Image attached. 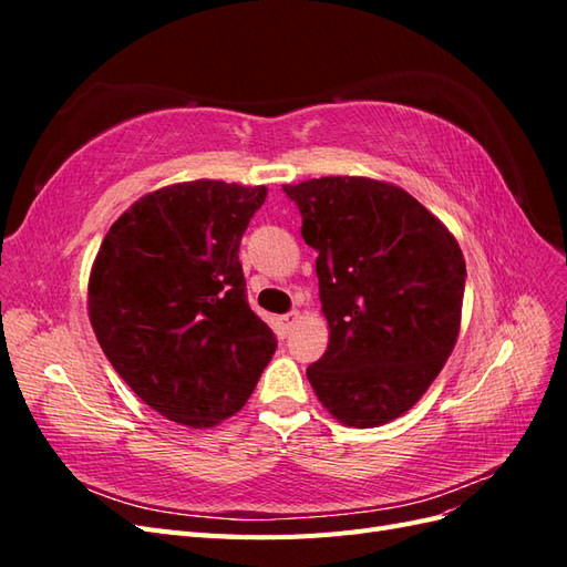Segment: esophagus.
Segmentation results:
<instances>
[{"label":"esophagus","instance_id":"1","mask_svg":"<svg viewBox=\"0 0 567 567\" xmlns=\"http://www.w3.org/2000/svg\"><path fill=\"white\" fill-rule=\"evenodd\" d=\"M298 319H300V315H298L296 310H290L288 315H281V317H279V329H281V333H288L290 329H293Z\"/></svg>","mask_w":567,"mask_h":567}]
</instances>
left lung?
<instances>
[{
	"label": "left lung",
	"instance_id": "obj_1",
	"mask_svg": "<svg viewBox=\"0 0 567 567\" xmlns=\"http://www.w3.org/2000/svg\"><path fill=\"white\" fill-rule=\"evenodd\" d=\"M317 257L331 338L307 367L319 402L354 427L414 406L454 350L466 262L440 219L400 186L367 177L284 184Z\"/></svg>",
	"mask_w": 567,
	"mask_h": 567
}]
</instances>
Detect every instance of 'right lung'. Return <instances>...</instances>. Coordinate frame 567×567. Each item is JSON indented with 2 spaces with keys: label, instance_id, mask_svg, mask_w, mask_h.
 Returning <instances> with one entry per match:
<instances>
[{
  "label": "right lung",
  "instance_id": "right-lung-1",
  "mask_svg": "<svg viewBox=\"0 0 567 567\" xmlns=\"http://www.w3.org/2000/svg\"><path fill=\"white\" fill-rule=\"evenodd\" d=\"M265 186L213 179L158 188L115 219L90 277L109 362L169 421L210 427L246 404L277 336L246 296L238 248Z\"/></svg>",
  "mask_w": 567,
  "mask_h": 567
}]
</instances>
